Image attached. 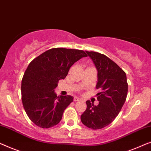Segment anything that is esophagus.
<instances>
[{"label":"esophagus","mask_w":151,"mask_h":151,"mask_svg":"<svg viewBox=\"0 0 151 151\" xmlns=\"http://www.w3.org/2000/svg\"><path fill=\"white\" fill-rule=\"evenodd\" d=\"M80 101L79 98H78V97H75V98H74V101L76 102V101Z\"/></svg>","instance_id":"obj_1"}]
</instances>
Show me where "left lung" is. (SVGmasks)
Listing matches in <instances>:
<instances>
[{
    "instance_id": "1",
    "label": "left lung",
    "mask_w": 151,
    "mask_h": 151,
    "mask_svg": "<svg viewBox=\"0 0 151 151\" xmlns=\"http://www.w3.org/2000/svg\"><path fill=\"white\" fill-rule=\"evenodd\" d=\"M98 70L96 89L98 105L86 101L87 108L81 116L83 124L92 129H101L113 122L126 101L128 83L126 73L116 63L103 54L86 51Z\"/></svg>"
}]
</instances>
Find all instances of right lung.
Returning a JSON list of instances; mask_svg holds the SVG:
<instances>
[{"mask_svg":"<svg viewBox=\"0 0 151 151\" xmlns=\"http://www.w3.org/2000/svg\"><path fill=\"white\" fill-rule=\"evenodd\" d=\"M88 55L82 50L51 48L31 61L22 77V101L29 119L43 129L57 125L73 101L72 96H57L55 89L72 65Z\"/></svg>","mask_w":151,"mask_h":151,"instance_id":"1","label":"right lung"}]
</instances>
